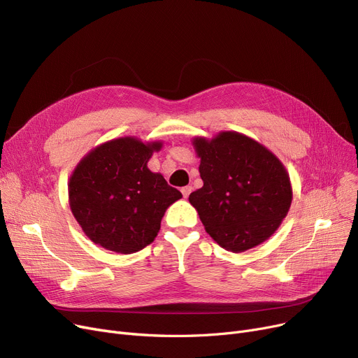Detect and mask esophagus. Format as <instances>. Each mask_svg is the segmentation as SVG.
<instances>
[{"label":"esophagus","mask_w":358,"mask_h":358,"mask_svg":"<svg viewBox=\"0 0 358 358\" xmlns=\"http://www.w3.org/2000/svg\"><path fill=\"white\" fill-rule=\"evenodd\" d=\"M181 193H182L184 199L189 197V196H190V193H192V185H185V187H182V189H181Z\"/></svg>","instance_id":"1"}]
</instances>
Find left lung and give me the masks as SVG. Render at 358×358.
<instances>
[{
  "label": "left lung",
  "instance_id": "left-lung-1",
  "mask_svg": "<svg viewBox=\"0 0 358 358\" xmlns=\"http://www.w3.org/2000/svg\"><path fill=\"white\" fill-rule=\"evenodd\" d=\"M203 187L189 201L204 229L228 251L243 252L268 239L292 204L285 165L257 141L220 131L213 139L194 138Z\"/></svg>",
  "mask_w": 358,
  "mask_h": 358
}]
</instances>
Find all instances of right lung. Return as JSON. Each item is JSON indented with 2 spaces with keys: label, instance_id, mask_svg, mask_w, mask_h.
<instances>
[{
  "label": "right lung",
  "instance_id": "right-lung-1",
  "mask_svg": "<svg viewBox=\"0 0 358 358\" xmlns=\"http://www.w3.org/2000/svg\"><path fill=\"white\" fill-rule=\"evenodd\" d=\"M162 142L108 141L88 152L69 178V206L84 234L119 254L143 250L159 232L165 210L182 194L148 161Z\"/></svg>",
  "mask_w": 358,
  "mask_h": 358
}]
</instances>
